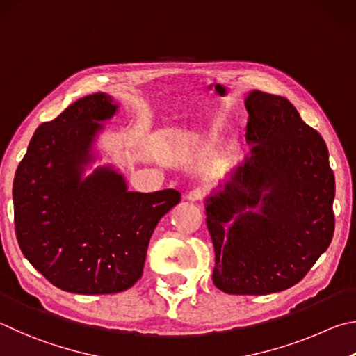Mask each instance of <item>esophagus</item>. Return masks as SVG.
<instances>
[{"mask_svg": "<svg viewBox=\"0 0 356 356\" xmlns=\"http://www.w3.org/2000/svg\"><path fill=\"white\" fill-rule=\"evenodd\" d=\"M203 197H204V192L203 191H200V189H194V191H191V192H188V194H186V200L188 202H200V200H203Z\"/></svg>", "mask_w": 356, "mask_h": 356, "instance_id": "34e87169", "label": "esophagus"}]
</instances>
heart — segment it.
<instances>
[{"label": "heart", "instance_id": "heart-1", "mask_svg": "<svg viewBox=\"0 0 356 356\" xmlns=\"http://www.w3.org/2000/svg\"><path fill=\"white\" fill-rule=\"evenodd\" d=\"M220 165H222V167H227V165H229V156H222V159H220Z\"/></svg>", "mask_w": 356, "mask_h": 356}]
</instances>
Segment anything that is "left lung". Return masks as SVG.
Masks as SVG:
<instances>
[{
	"label": "left lung",
	"mask_w": 356,
	"mask_h": 356,
	"mask_svg": "<svg viewBox=\"0 0 356 356\" xmlns=\"http://www.w3.org/2000/svg\"><path fill=\"white\" fill-rule=\"evenodd\" d=\"M250 156L204 200L213 282L227 294L264 296L297 284L334 232V175L322 136L284 97H245Z\"/></svg>",
	"instance_id": "1"
}]
</instances>
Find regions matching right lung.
Returning a JSON list of instances; mask_svg holds the SVG:
<instances>
[{
  "mask_svg": "<svg viewBox=\"0 0 356 356\" xmlns=\"http://www.w3.org/2000/svg\"><path fill=\"white\" fill-rule=\"evenodd\" d=\"M108 93L78 99L42 123L14 178L22 252L49 283L73 294H115L142 277L156 225L181 194L128 191L123 175L98 165L95 142L117 114Z\"/></svg>",
  "mask_w": 356,
  "mask_h": 356,
  "instance_id": "right-lung-1",
  "label": "right lung"
}]
</instances>
